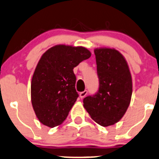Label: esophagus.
I'll return each instance as SVG.
<instances>
[{
	"label": "esophagus",
	"mask_w": 159,
	"mask_h": 159,
	"mask_svg": "<svg viewBox=\"0 0 159 159\" xmlns=\"http://www.w3.org/2000/svg\"><path fill=\"white\" fill-rule=\"evenodd\" d=\"M87 94H88V91H86V90H84V92H80V94H79L80 98H84V97H85L86 95H87Z\"/></svg>",
	"instance_id": "34e87169"
}]
</instances>
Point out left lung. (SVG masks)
I'll return each instance as SVG.
<instances>
[{"instance_id": "1", "label": "left lung", "mask_w": 159, "mask_h": 159, "mask_svg": "<svg viewBox=\"0 0 159 159\" xmlns=\"http://www.w3.org/2000/svg\"><path fill=\"white\" fill-rule=\"evenodd\" d=\"M99 87L95 95L83 99L84 109L95 122L108 127L125 114L132 95V78L128 65L115 49L94 50Z\"/></svg>"}]
</instances>
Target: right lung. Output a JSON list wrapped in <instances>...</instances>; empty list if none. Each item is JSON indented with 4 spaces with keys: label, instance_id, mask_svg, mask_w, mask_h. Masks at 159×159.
Wrapping results in <instances>:
<instances>
[{
    "label": "right lung",
    "instance_id": "1",
    "mask_svg": "<svg viewBox=\"0 0 159 159\" xmlns=\"http://www.w3.org/2000/svg\"><path fill=\"white\" fill-rule=\"evenodd\" d=\"M91 57L82 47L57 45L43 54L31 83L32 107L39 120L49 127L62 124L78 97L74 67Z\"/></svg>",
    "mask_w": 159,
    "mask_h": 159
}]
</instances>
